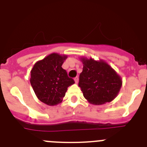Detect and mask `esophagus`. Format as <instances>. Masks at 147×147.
I'll list each match as a JSON object with an SVG mask.
<instances>
[{
    "mask_svg": "<svg viewBox=\"0 0 147 147\" xmlns=\"http://www.w3.org/2000/svg\"><path fill=\"white\" fill-rule=\"evenodd\" d=\"M74 80H75V83H78V80H79V78H78V76L75 77V78H74Z\"/></svg>",
    "mask_w": 147,
    "mask_h": 147,
    "instance_id": "obj_1",
    "label": "esophagus"
}]
</instances>
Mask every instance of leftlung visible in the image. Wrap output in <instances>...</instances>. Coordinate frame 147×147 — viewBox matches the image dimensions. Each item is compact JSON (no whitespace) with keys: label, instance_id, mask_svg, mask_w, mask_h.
Instances as JSON below:
<instances>
[{"label":"left lung","instance_id":"left-lung-1","mask_svg":"<svg viewBox=\"0 0 147 147\" xmlns=\"http://www.w3.org/2000/svg\"><path fill=\"white\" fill-rule=\"evenodd\" d=\"M81 61L83 68L78 86L86 99L95 105L112 101L121 88L123 82L120 75L103 60L82 57Z\"/></svg>","mask_w":147,"mask_h":147}]
</instances>
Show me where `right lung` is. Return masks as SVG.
Here are the masks:
<instances>
[{"label":"right lung","mask_w":147,"mask_h":147,"mask_svg":"<svg viewBox=\"0 0 147 147\" xmlns=\"http://www.w3.org/2000/svg\"><path fill=\"white\" fill-rule=\"evenodd\" d=\"M66 55L53 53L37 61L32 67L30 83L38 99L49 106L61 102L67 88L74 84L65 69L61 67Z\"/></svg>","instance_id":"right-lung-1"}]
</instances>
